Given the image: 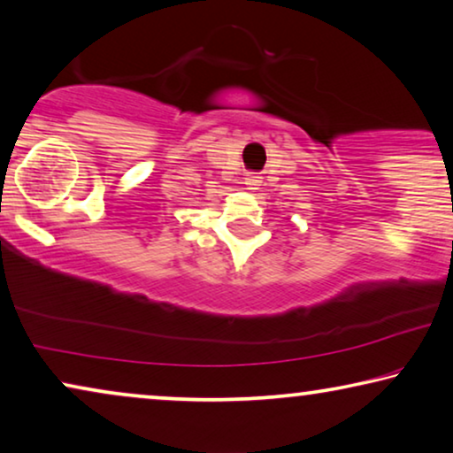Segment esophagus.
<instances>
[{"label": "esophagus", "instance_id": "1", "mask_svg": "<svg viewBox=\"0 0 453 453\" xmlns=\"http://www.w3.org/2000/svg\"><path fill=\"white\" fill-rule=\"evenodd\" d=\"M244 184L248 187V190H258V187H260V176H257V174H246V178H244Z\"/></svg>", "mask_w": 453, "mask_h": 453}]
</instances>
